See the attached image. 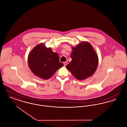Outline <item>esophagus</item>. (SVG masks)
I'll return each mask as SVG.
<instances>
[{
  "instance_id": "esophagus-1",
  "label": "esophagus",
  "mask_w": 127,
  "mask_h": 127,
  "mask_svg": "<svg viewBox=\"0 0 127 127\" xmlns=\"http://www.w3.org/2000/svg\"><path fill=\"white\" fill-rule=\"evenodd\" d=\"M63 64H64V66H66V65H67V62H64V63H63Z\"/></svg>"
}]
</instances>
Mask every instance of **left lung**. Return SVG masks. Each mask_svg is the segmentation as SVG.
I'll use <instances>...</instances> for the list:
<instances>
[{"label": "left lung", "mask_w": 127, "mask_h": 127, "mask_svg": "<svg viewBox=\"0 0 127 127\" xmlns=\"http://www.w3.org/2000/svg\"><path fill=\"white\" fill-rule=\"evenodd\" d=\"M72 61L66 66L74 77L82 80L92 76L98 66V59L94 49L87 41L72 47Z\"/></svg>", "instance_id": "8db88e82"}]
</instances>
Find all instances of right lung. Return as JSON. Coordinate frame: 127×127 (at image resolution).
<instances>
[{
	"mask_svg": "<svg viewBox=\"0 0 127 127\" xmlns=\"http://www.w3.org/2000/svg\"><path fill=\"white\" fill-rule=\"evenodd\" d=\"M28 64L31 71L39 78L48 79L64 65L60 62L59 55L43 43L35 47L28 56Z\"/></svg>",
	"mask_w": 127,
	"mask_h": 127,
	"instance_id": "obj_1",
	"label": "right lung"
}]
</instances>
